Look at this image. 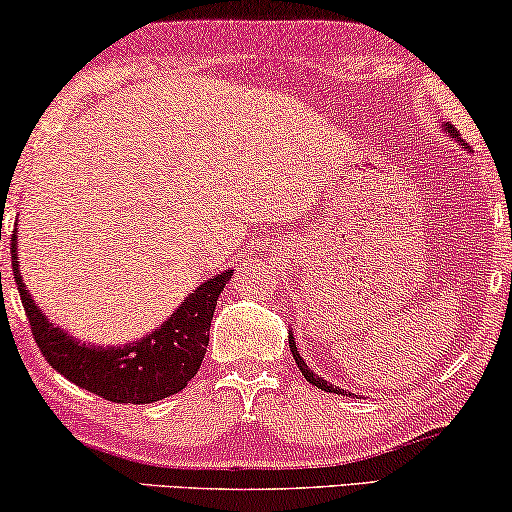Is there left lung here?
<instances>
[{
  "instance_id": "1",
  "label": "left lung",
  "mask_w": 512,
  "mask_h": 512,
  "mask_svg": "<svg viewBox=\"0 0 512 512\" xmlns=\"http://www.w3.org/2000/svg\"><path fill=\"white\" fill-rule=\"evenodd\" d=\"M445 130H447V132H450V135H452V137H457V139H459V135H457V130H454L450 123H447V125H445ZM289 347H291V354H293V359H296V363H298L300 373H303V375H305V380H307V382H310V384H314V387H319L321 391H328V394H342V396H347V391H345V389H338V387H333V384H328L326 380H321V377H317V375H314V373H312V370H310V368H307V363H305L303 359H300V354H298V347H296V345H293V333H289ZM349 396H352V394H349Z\"/></svg>"
}]
</instances>
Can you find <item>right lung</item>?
Instances as JSON below:
<instances>
[{
	"label": "right lung",
	"mask_w": 512,
	"mask_h": 512,
	"mask_svg": "<svg viewBox=\"0 0 512 512\" xmlns=\"http://www.w3.org/2000/svg\"><path fill=\"white\" fill-rule=\"evenodd\" d=\"M11 268L34 342L48 366L104 401L135 405L156 403L177 394L198 373L207 352L216 300L233 275V270H228L200 284L149 338L104 349L69 338L34 305L18 272L16 233L11 237Z\"/></svg>",
	"instance_id": "right-lung-1"
}]
</instances>
